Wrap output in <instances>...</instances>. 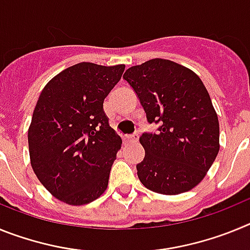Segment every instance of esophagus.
<instances>
[{
  "label": "esophagus",
  "mask_w": 250,
  "mask_h": 250,
  "mask_svg": "<svg viewBox=\"0 0 250 250\" xmlns=\"http://www.w3.org/2000/svg\"><path fill=\"white\" fill-rule=\"evenodd\" d=\"M125 141H127V143H135V141L139 140V134L138 132H135V134H131V135H127L125 136Z\"/></svg>",
  "instance_id": "obj_1"
}]
</instances>
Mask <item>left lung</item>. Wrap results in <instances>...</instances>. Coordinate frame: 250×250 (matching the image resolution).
<instances>
[{
    "label": "left lung",
    "instance_id": "8db88e82",
    "mask_svg": "<svg viewBox=\"0 0 250 250\" xmlns=\"http://www.w3.org/2000/svg\"><path fill=\"white\" fill-rule=\"evenodd\" d=\"M124 79L138 95L149 124L144 160L136 165L149 190L176 195L202 182L219 151V121L200 77L170 60L152 59L127 68Z\"/></svg>",
    "mask_w": 250,
    "mask_h": 250
}]
</instances>
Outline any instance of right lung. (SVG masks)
Listing matches in <instances>:
<instances>
[{
    "mask_svg": "<svg viewBox=\"0 0 250 250\" xmlns=\"http://www.w3.org/2000/svg\"><path fill=\"white\" fill-rule=\"evenodd\" d=\"M125 65L80 62L48 81L28 127L31 165L41 184L70 205L89 204L106 190L121 138L104 100Z\"/></svg>",
    "mask_w": 250,
    "mask_h": 250,
    "instance_id": "add662e5",
    "label": "right lung"
}]
</instances>
